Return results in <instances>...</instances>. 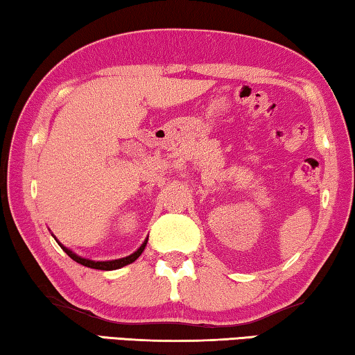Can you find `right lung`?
I'll use <instances>...</instances> for the list:
<instances>
[{"instance_id":"1","label":"right lung","mask_w":355,"mask_h":355,"mask_svg":"<svg viewBox=\"0 0 355 355\" xmlns=\"http://www.w3.org/2000/svg\"><path fill=\"white\" fill-rule=\"evenodd\" d=\"M53 239L56 240L55 235H53ZM56 241H58V240H56ZM147 241H148V239H145L144 243L140 245L139 248H137V251H134L132 254H129L126 257H121V259H114V261H92V259H88V257L78 256L77 252H74V251L69 250V248H66V246L61 245L60 241H58V245L61 246V250H63L66 254L69 256L72 261H76L77 263H82V266L89 267V268H96V270H116V268H121V267L128 266V263H132L134 261H136V259L144 252L145 246H147Z\"/></svg>"}]
</instances>
